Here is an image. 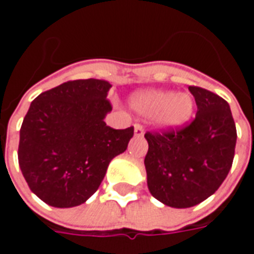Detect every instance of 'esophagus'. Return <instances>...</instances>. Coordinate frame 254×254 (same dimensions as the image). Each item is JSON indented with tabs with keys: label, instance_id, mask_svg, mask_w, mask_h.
<instances>
[{
	"label": "esophagus",
	"instance_id": "1",
	"mask_svg": "<svg viewBox=\"0 0 254 254\" xmlns=\"http://www.w3.org/2000/svg\"><path fill=\"white\" fill-rule=\"evenodd\" d=\"M134 134H136V136H143L144 134L143 125H140V124H136V125H134Z\"/></svg>",
	"mask_w": 254,
	"mask_h": 254
}]
</instances>
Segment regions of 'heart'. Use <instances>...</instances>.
Returning a JSON list of instances; mask_svg holds the SVG:
<instances>
[{
	"mask_svg": "<svg viewBox=\"0 0 254 254\" xmlns=\"http://www.w3.org/2000/svg\"><path fill=\"white\" fill-rule=\"evenodd\" d=\"M132 107L143 116H155L162 127H178L190 120L194 103L187 94L144 91L133 96Z\"/></svg>",
	"mask_w": 254,
	"mask_h": 254,
	"instance_id": "obj_1",
	"label": "heart"
}]
</instances>
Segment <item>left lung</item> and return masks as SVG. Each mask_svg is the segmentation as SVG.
I'll return each instance as SVG.
<instances>
[{
  "instance_id": "obj_1",
  "label": "left lung",
  "mask_w": 254,
  "mask_h": 254,
  "mask_svg": "<svg viewBox=\"0 0 254 254\" xmlns=\"http://www.w3.org/2000/svg\"><path fill=\"white\" fill-rule=\"evenodd\" d=\"M189 91L197 105L190 124L144 134L149 191L174 208L197 205L218 190L231 169L237 143L229 103L201 87L189 85Z\"/></svg>"
}]
</instances>
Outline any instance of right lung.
Returning <instances> with one entry per match:
<instances>
[{
    "label": "right lung",
    "mask_w": 254,
    "mask_h": 254,
    "mask_svg": "<svg viewBox=\"0 0 254 254\" xmlns=\"http://www.w3.org/2000/svg\"><path fill=\"white\" fill-rule=\"evenodd\" d=\"M106 80H70L32 100L20 129L19 165L49 205H80L98 190L111 159L127 148L133 127L113 129Z\"/></svg>",
    "instance_id": "right-lung-1"
}]
</instances>
